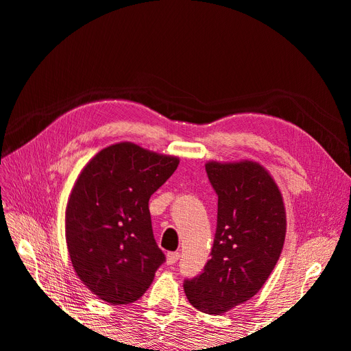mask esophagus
I'll return each mask as SVG.
<instances>
[{
	"mask_svg": "<svg viewBox=\"0 0 351 351\" xmlns=\"http://www.w3.org/2000/svg\"><path fill=\"white\" fill-rule=\"evenodd\" d=\"M180 259V253L178 252H168L167 253V263L168 265H174Z\"/></svg>",
	"mask_w": 351,
	"mask_h": 351,
	"instance_id": "obj_1",
	"label": "esophagus"
}]
</instances>
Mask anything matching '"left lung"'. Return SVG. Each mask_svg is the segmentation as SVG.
<instances>
[{
	"label": "left lung",
	"instance_id": "1",
	"mask_svg": "<svg viewBox=\"0 0 351 351\" xmlns=\"http://www.w3.org/2000/svg\"><path fill=\"white\" fill-rule=\"evenodd\" d=\"M205 168L218 195L217 232L204 272L184 281V293L200 312L219 315L267 282L282 252L287 217L277 183L259 162L208 161Z\"/></svg>",
	"mask_w": 351,
	"mask_h": 351
}]
</instances>
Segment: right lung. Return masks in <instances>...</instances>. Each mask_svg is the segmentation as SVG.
Masks as SVG:
<instances>
[{"instance_id":"right-lung-1","label":"right lung","mask_w":351,"mask_h":351,"mask_svg":"<svg viewBox=\"0 0 351 351\" xmlns=\"http://www.w3.org/2000/svg\"><path fill=\"white\" fill-rule=\"evenodd\" d=\"M180 164L120 142L83 167L66 208V243L80 281L111 304L139 300L165 261L154 239L149 197Z\"/></svg>"}]
</instances>
